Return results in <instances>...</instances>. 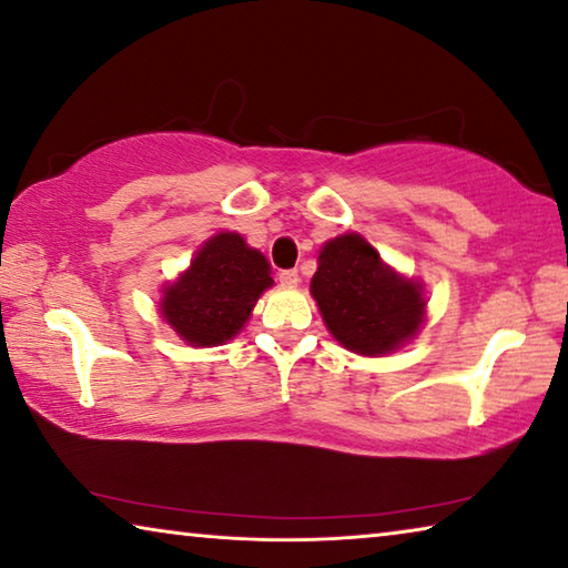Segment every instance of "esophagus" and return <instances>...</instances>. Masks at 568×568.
<instances>
[{"instance_id": "esophagus-1", "label": "esophagus", "mask_w": 568, "mask_h": 568, "mask_svg": "<svg viewBox=\"0 0 568 568\" xmlns=\"http://www.w3.org/2000/svg\"><path fill=\"white\" fill-rule=\"evenodd\" d=\"M277 281H281L283 287H297V283H301V275H297V271H283L281 275H277Z\"/></svg>"}]
</instances>
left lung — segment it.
<instances>
[{
    "label": "left lung",
    "instance_id": "8db88e82",
    "mask_svg": "<svg viewBox=\"0 0 568 568\" xmlns=\"http://www.w3.org/2000/svg\"><path fill=\"white\" fill-rule=\"evenodd\" d=\"M311 295L333 338L365 358L396 353L426 323L423 283L390 267L361 233L321 247Z\"/></svg>",
    "mask_w": 568,
    "mask_h": 568
}]
</instances>
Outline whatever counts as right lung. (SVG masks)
<instances>
[{"label":"right lung","instance_id":"right-lung-1","mask_svg":"<svg viewBox=\"0 0 568 568\" xmlns=\"http://www.w3.org/2000/svg\"><path fill=\"white\" fill-rule=\"evenodd\" d=\"M273 285L271 263L240 233H215L175 281L162 285L160 318L192 348H215L245 328L253 307Z\"/></svg>","mask_w":568,"mask_h":568}]
</instances>
